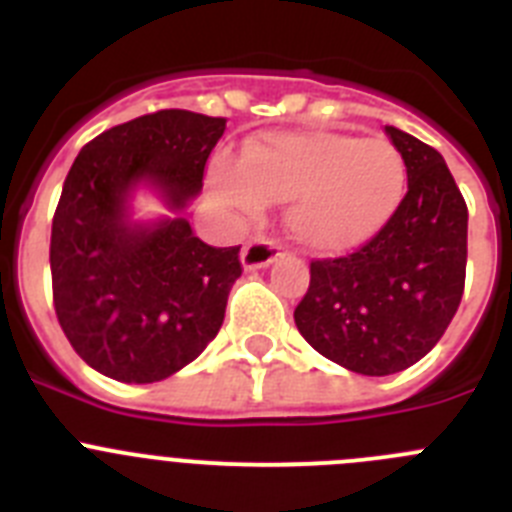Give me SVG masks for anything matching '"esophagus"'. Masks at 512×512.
Returning a JSON list of instances; mask_svg holds the SVG:
<instances>
[{"instance_id": "34e87169", "label": "esophagus", "mask_w": 512, "mask_h": 512, "mask_svg": "<svg viewBox=\"0 0 512 512\" xmlns=\"http://www.w3.org/2000/svg\"><path fill=\"white\" fill-rule=\"evenodd\" d=\"M279 259V246L277 241H271L266 235H253L251 241L243 246L241 261L246 269H261V266H269Z\"/></svg>"}]
</instances>
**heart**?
<instances>
[{
	"label": "heart",
	"mask_w": 512,
	"mask_h": 512,
	"mask_svg": "<svg viewBox=\"0 0 512 512\" xmlns=\"http://www.w3.org/2000/svg\"><path fill=\"white\" fill-rule=\"evenodd\" d=\"M405 184V158L390 140L328 130L261 135L243 146L241 164L217 158L212 166V192L223 205L259 212L269 200H289V233L320 253L377 235Z\"/></svg>",
	"instance_id": "heart-1"
}]
</instances>
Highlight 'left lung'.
I'll return each mask as SVG.
<instances>
[{
	"mask_svg": "<svg viewBox=\"0 0 512 512\" xmlns=\"http://www.w3.org/2000/svg\"><path fill=\"white\" fill-rule=\"evenodd\" d=\"M405 158L408 192L374 238L310 261L295 323L325 359L387 377L423 359L459 310L467 279V202L423 140L384 128Z\"/></svg>",
	"mask_w": 512,
	"mask_h": 512,
	"instance_id": "1",
	"label": "left lung"
}]
</instances>
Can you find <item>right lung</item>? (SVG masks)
<instances>
[{"mask_svg": "<svg viewBox=\"0 0 512 512\" xmlns=\"http://www.w3.org/2000/svg\"><path fill=\"white\" fill-rule=\"evenodd\" d=\"M225 117L158 110L81 148L51 230L53 307L76 354L104 377L148 384L194 361L223 325L241 246L215 248L184 217L128 223V194L151 182L171 210L200 194Z\"/></svg>", "mask_w": 512, "mask_h": 512, "instance_id": "obj_1", "label": "right lung"}]
</instances>
